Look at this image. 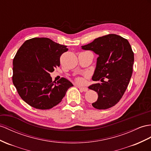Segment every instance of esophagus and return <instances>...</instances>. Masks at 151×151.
I'll return each instance as SVG.
<instances>
[{
    "instance_id": "esophagus-1",
    "label": "esophagus",
    "mask_w": 151,
    "mask_h": 151,
    "mask_svg": "<svg viewBox=\"0 0 151 151\" xmlns=\"http://www.w3.org/2000/svg\"><path fill=\"white\" fill-rule=\"evenodd\" d=\"M78 87L79 88L80 90H81L82 91H83V92H86L88 91V88L87 87H80V86H78Z\"/></svg>"
}]
</instances>
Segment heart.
<instances>
[{
	"label": "heart",
	"mask_w": 151,
	"mask_h": 151,
	"mask_svg": "<svg viewBox=\"0 0 151 151\" xmlns=\"http://www.w3.org/2000/svg\"><path fill=\"white\" fill-rule=\"evenodd\" d=\"M83 80L82 78H79L77 79V82H80V83H81V82H83Z\"/></svg>",
	"instance_id": "heart-1"
}]
</instances>
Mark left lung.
Masks as SVG:
<instances>
[{
  "label": "left lung",
  "mask_w": 151,
  "mask_h": 151,
  "mask_svg": "<svg viewBox=\"0 0 151 151\" xmlns=\"http://www.w3.org/2000/svg\"><path fill=\"white\" fill-rule=\"evenodd\" d=\"M81 47L99 55L92 79L103 83L88 87L98 94L97 101L92 105L99 110L114 106L124 94L132 75L134 53L129 41L111 34L96 38ZM104 79L107 81H104Z\"/></svg>",
  "instance_id": "8db88e82"
}]
</instances>
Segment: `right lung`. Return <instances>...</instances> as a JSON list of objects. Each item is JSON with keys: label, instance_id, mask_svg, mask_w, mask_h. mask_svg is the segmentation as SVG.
Segmentation results:
<instances>
[{"label": "right lung", "instance_id": "add662e5", "mask_svg": "<svg viewBox=\"0 0 151 151\" xmlns=\"http://www.w3.org/2000/svg\"><path fill=\"white\" fill-rule=\"evenodd\" d=\"M67 46L47 37L25 41L13 59V83L24 101L35 109H50L58 105L73 83L65 78L53 82L50 73L60 65Z\"/></svg>", "mask_w": 151, "mask_h": 151}]
</instances>
